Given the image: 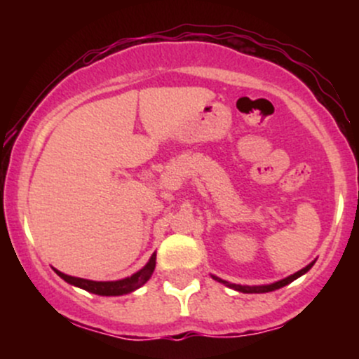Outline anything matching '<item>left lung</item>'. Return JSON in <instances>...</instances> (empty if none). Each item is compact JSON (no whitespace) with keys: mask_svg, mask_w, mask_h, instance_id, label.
I'll list each match as a JSON object with an SVG mask.
<instances>
[{"mask_svg":"<svg viewBox=\"0 0 359 359\" xmlns=\"http://www.w3.org/2000/svg\"><path fill=\"white\" fill-rule=\"evenodd\" d=\"M314 263H316V259H314V262H311V263H309L307 266H304L302 270L295 271L294 275H288L287 278H282V280H278V282L269 283V285H253V287H250V285H240V283H231V282H226V280H222V278H219V277H216V275H211V277H212L214 280H216V282H219V283H224L226 287L233 288V290L243 292V294H265V292H273V290H277V288H282V287H285V285H288V283H290V282H294V280H297L299 277H302L304 273H307V271L312 269V265H314Z\"/></svg>","mask_w":359,"mask_h":359,"instance_id":"1","label":"left lung"}]
</instances>
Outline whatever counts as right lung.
Wrapping results in <instances>:
<instances>
[{
  "mask_svg": "<svg viewBox=\"0 0 359 359\" xmlns=\"http://www.w3.org/2000/svg\"><path fill=\"white\" fill-rule=\"evenodd\" d=\"M155 259H156V253L151 255L147 265L143 266L142 270H138L137 273H133L131 277H126L121 280H113V282H96V280L71 277V275L62 273L59 270L55 269L53 270H55V273L59 275L60 278H64L65 282L71 283L74 287H79L82 290L90 292V294L104 295V297H118V295L131 294V292H135L137 288L145 285L155 270Z\"/></svg>",
  "mask_w": 359,
  "mask_h": 359,
  "instance_id": "right-lung-1",
  "label": "right lung"
}]
</instances>
